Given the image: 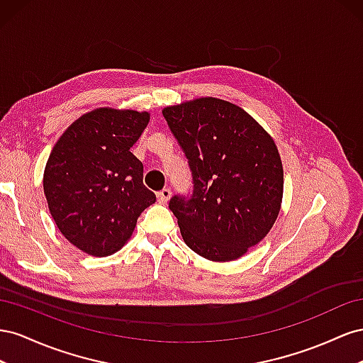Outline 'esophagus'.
Listing matches in <instances>:
<instances>
[{
    "mask_svg": "<svg viewBox=\"0 0 363 363\" xmlns=\"http://www.w3.org/2000/svg\"><path fill=\"white\" fill-rule=\"evenodd\" d=\"M157 196H158V201L161 202V203H167V201L170 199V196H172V191H170V189H162V190H160L158 193H157Z\"/></svg>",
    "mask_w": 363,
    "mask_h": 363,
    "instance_id": "esophagus-1",
    "label": "esophagus"
}]
</instances>
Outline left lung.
<instances>
[{"mask_svg":"<svg viewBox=\"0 0 363 363\" xmlns=\"http://www.w3.org/2000/svg\"><path fill=\"white\" fill-rule=\"evenodd\" d=\"M189 160L191 194L169 208L184 242L211 262H231L262 242L283 199V164L272 137L230 101L202 97L164 108Z\"/></svg>","mask_w":363,"mask_h":363,"instance_id":"obj_1","label":"left lung"}]
</instances>
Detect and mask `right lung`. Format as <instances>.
Returning <instances> with one entry per match:
<instances>
[{"instance_id":"add662e5","label":"right lung","mask_w":363,"mask_h":363,"mask_svg":"<svg viewBox=\"0 0 363 363\" xmlns=\"http://www.w3.org/2000/svg\"><path fill=\"white\" fill-rule=\"evenodd\" d=\"M149 112L99 108L62 133L44 172L48 208L65 239L89 255L124 246L157 196L143 184V162L130 152Z\"/></svg>"}]
</instances>
